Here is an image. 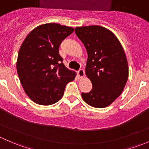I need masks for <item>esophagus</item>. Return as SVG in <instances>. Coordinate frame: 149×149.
<instances>
[{"mask_svg":"<svg viewBox=\"0 0 149 149\" xmlns=\"http://www.w3.org/2000/svg\"><path fill=\"white\" fill-rule=\"evenodd\" d=\"M77 75L79 78H82L85 76V72L82 69H79V70L77 71Z\"/></svg>","mask_w":149,"mask_h":149,"instance_id":"esophagus-1","label":"esophagus"}]
</instances>
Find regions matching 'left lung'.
<instances>
[{
    "label": "left lung",
    "mask_w": 149,
    "mask_h": 149,
    "mask_svg": "<svg viewBox=\"0 0 149 149\" xmlns=\"http://www.w3.org/2000/svg\"><path fill=\"white\" fill-rule=\"evenodd\" d=\"M74 31L87 50L85 73L93 85L82 97L90 106L105 108L120 95L128 80L125 52L117 37L104 27H77Z\"/></svg>",
    "instance_id": "8db88e82"
}]
</instances>
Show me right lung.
<instances>
[{"label":"right lung","instance_id":"right-lung-1","mask_svg":"<svg viewBox=\"0 0 149 149\" xmlns=\"http://www.w3.org/2000/svg\"><path fill=\"white\" fill-rule=\"evenodd\" d=\"M74 31L72 27L47 24L26 36L18 55L17 72L27 95L36 103L49 105L58 102L75 72L68 70L59 55V47Z\"/></svg>","mask_w":149,"mask_h":149}]
</instances>
